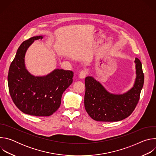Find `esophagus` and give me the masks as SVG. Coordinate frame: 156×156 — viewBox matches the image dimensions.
Masks as SVG:
<instances>
[{
  "label": "esophagus",
  "mask_w": 156,
  "mask_h": 156,
  "mask_svg": "<svg viewBox=\"0 0 156 156\" xmlns=\"http://www.w3.org/2000/svg\"><path fill=\"white\" fill-rule=\"evenodd\" d=\"M87 74V72L86 70H82L79 75V78L81 79H84L86 77Z\"/></svg>",
  "instance_id": "1"
}]
</instances>
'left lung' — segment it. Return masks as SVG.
<instances>
[{
    "label": "left lung",
    "mask_w": 156,
    "mask_h": 156,
    "mask_svg": "<svg viewBox=\"0 0 156 156\" xmlns=\"http://www.w3.org/2000/svg\"><path fill=\"white\" fill-rule=\"evenodd\" d=\"M136 79L127 92L115 94L108 92L93 76L85 78L84 107L93 120L99 122H117L129 116L140 99L144 84V73L140 60L136 58Z\"/></svg>",
    "instance_id": "8db88e82"
}]
</instances>
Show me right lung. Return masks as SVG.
<instances>
[{
    "label": "right lung",
    "mask_w": 156,
    "mask_h": 156,
    "mask_svg": "<svg viewBox=\"0 0 156 156\" xmlns=\"http://www.w3.org/2000/svg\"><path fill=\"white\" fill-rule=\"evenodd\" d=\"M42 38V36H34L22 42L10 66L8 85L14 104L22 112L48 117L59 108L62 94L73 82V72L55 69L46 76H35L27 70V51L35 40Z\"/></svg>",
    "instance_id": "add662e5"
}]
</instances>
